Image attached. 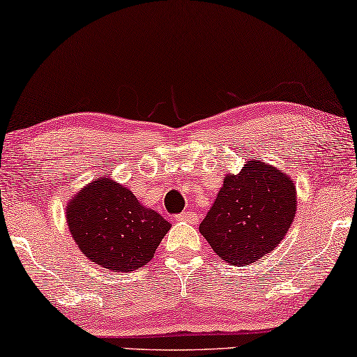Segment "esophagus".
Wrapping results in <instances>:
<instances>
[{
    "mask_svg": "<svg viewBox=\"0 0 357 357\" xmlns=\"http://www.w3.org/2000/svg\"><path fill=\"white\" fill-rule=\"evenodd\" d=\"M177 221H185V223H197V213L192 212V210H186V212H182L180 215L175 217Z\"/></svg>",
    "mask_w": 357,
    "mask_h": 357,
    "instance_id": "34e87169",
    "label": "esophagus"
}]
</instances>
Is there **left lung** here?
Here are the masks:
<instances>
[{
	"instance_id": "1",
	"label": "left lung",
	"mask_w": 357,
	"mask_h": 357,
	"mask_svg": "<svg viewBox=\"0 0 357 357\" xmlns=\"http://www.w3.org/2000/svg\"><path fill=\"white\" fill-rule=\"evenodd\" d=\"M297 196L288 175L251 160L238 174H227L199 231L220 259L253 264L272 251L293 223Z\"/></svg>"
}]
</instances>
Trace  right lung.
<instances>
[{"label":"right lung","instance_id":"1","mask_svg":"<svg viewBox=\"0 0 357 357\" xmlns=\"http://www.w3.org/2000/svg\"><path fill=\"white\" fill-rule=\"evenodd\" d=\"M74 242L91 262L115 272H131L153 258L171 223L144 207L115 180L102 177L80 190L66 206Z\"/></svg>","mask_w":357,"mask_h":357}]
</instances>
